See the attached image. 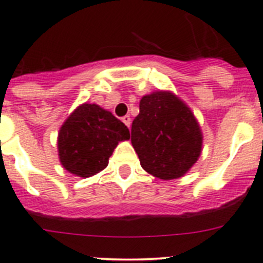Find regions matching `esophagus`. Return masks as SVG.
<instances>
[{
	"instance_id": "1",
	"label": "esophagus",
	"mask_w": 263,
	"mask_h": 263,
	"mask_svg": "<svg viewBox=\"0 0 263 263\" xmlns=\"http://www.w3.org/2000/svg\"><path fill=\"white\" fill-rule=\"evenodd\" d=\"M122 122H123V123L126 124L127 127H129V126H131V117H129V116H124L123 118H122Z\"/></svg>"
}]
</instances>
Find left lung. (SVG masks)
<instances>
[{
    "mask_svg": "<svg viewBox=\"0 0 263 263\" xmlns=\"http://www.w3.org/2000/svg\"><path fill=\"white\" fill-rule=\"evenodd\" d=\"M131 135L141 167L160 180L182 177L202 153L199 122L185 101L171 91L142 96Z\"/></svg>",
    "mask_w": 263,
    "mask_h": 263,
    "instance_id": "obj_1",
    "label": "left lung"
}]
</instances>
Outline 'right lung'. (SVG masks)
I'll list each match as a JSON object with an SVG mask.
<instances>
[{
    "label": "right lung",
    "mask_w": 263,
    "mask_h": 263,
    "mask_svg": "<svg viewBox=\"0 0 263 263\" xmlns=\"http://www.w3.org/2000/svg\"><path fill=\"white\" fill-rule=\"evenodd\" d=\"M129 131L119 119L98 104H81L61 124L58 154L72 175L87 178L106 168L109 158Z\"/></svg>",
    "instance_id": "1"
}]
</instances>
